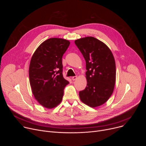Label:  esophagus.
<instances>
[{
  "label": "esophagus",
  "mask_w": 146,
  "mask_h": 146,
  "mask_svg": "<svg viewBox=\"0 0 146 146\" xmlns=\"http://www.w3.org/2000/svg\"><path fill=\"white\" fill-rule=\"evenodd\" d=\"M77 78V76H73V77H72V80H73V81L76 80Z\"/></svg>",
  "instance_id": "esophagus-1"
}]
</instances>
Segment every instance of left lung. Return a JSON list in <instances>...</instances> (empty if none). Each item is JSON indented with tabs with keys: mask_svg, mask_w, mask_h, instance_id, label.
Returning <instances> with one entry per match:
<instances>
[{
	"mask_svg": "<svg viewBox=\"0 0 146 146\" xmlns=\"http://www.w3.org/2000/svg\"><path fill=\"white\" fill-rule=\"evenodd\" d=\"M86 62L87 81L85 90L79 92L81 100L91 108L101 106L113 92L116 77L115 62L110 48L94 37L74 41Z\"/></svg>",
	"mask_w": 146,
	"mask_h": 146,
	"instance_id": "obj_1",
	"label": "left lung"
}]
</instances>
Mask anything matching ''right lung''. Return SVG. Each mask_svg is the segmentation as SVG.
I'll list each match as a JSON object with an SVG mask.
<instances>
[{
  "instance_id": "obj_1",
  "label": "right lung",
  "mask_w": 146,
  "mask_h": 146,
  "mask_svg": "<svg viewBox=\"0 0 146 146\" xmlns=\"http://www.w3.org/2000/svg\"><path fill=\"white\" fill-rule=\"evenodd\" d=\"M70 41L50 38L41 43L33 54L29 69L30 84L35 98L43 107L52 109L61 102L69 81L62 74V56Z\"/></svg>"
}]
</instances>
